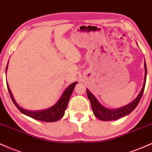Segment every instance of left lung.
Segmentation results:
<instances>
[{
  "instance_id": "left-lung-1",
  "label": "left lung",
  "mask_w": 152,
  "mask_h": 152,
  "mask_svg": "<svg viewBox=\"0 0 152 152\" xmlns=\"http://www.w3.org/2000/svg\"><path fill=\"white\" fill-rule=\"evenodd\" d=\"M144 69H145L144 82L143 87H142L140 94L137 95V97L132 102L122 107L116 109V110H110V109L104 107L98 102L97 98L94 97L93 94L87 89V97H88V99L90 101L91 106H92V111H93L94 116L97 118L102 121H112L122 118L124 116L129 115L138 105L141 98L142 97V94H143L144 87H145L146 85V80H147V65H146L145 62H144Z\"/></svg>"
}]
</instances>
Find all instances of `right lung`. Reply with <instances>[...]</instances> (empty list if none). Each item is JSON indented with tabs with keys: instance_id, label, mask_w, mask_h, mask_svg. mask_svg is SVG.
Returning <instances> with one entry per match:
<instances>
[{
	"instance_id": "obj_1",
	"label": "right lung",
	"mask_w": 152,
	"mask_h": 152,
	"mask_svg": "<svg viewBox=\"0 0 152 152\" xmlns=\"http://www.w3.org/2000/svg\"><path fill=\"white\" fill-rule=\"evenodd\" d=\"M8 62L6 66V70L8 69ZM77 84V82H75L71 84L69 86H68L66 88V90L64 91V92L62 93V96L60 97L59 100L55 104L52 106L51 107L45 109V110H38V111H31V110H25L22 107L19 106L18 104L16 103L15 99H14L13 96H12L11 91H10L9 86L7 83V87H8V90L10 94V98H11L12 101L13 102L14 104L15 105L16 107L22 112L23 114L26 115L28 117H31L34 119H36V120L39 121H42V122H54L58 121L59 119H60L63 117L65 115V111L67 108V104H68L69 99L71 97V94H72L73 90H74L75 85Z\"/></svg>"
}]
</instances>
